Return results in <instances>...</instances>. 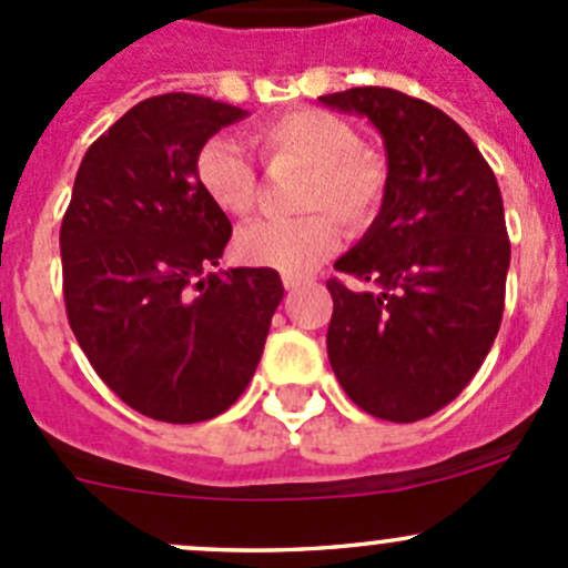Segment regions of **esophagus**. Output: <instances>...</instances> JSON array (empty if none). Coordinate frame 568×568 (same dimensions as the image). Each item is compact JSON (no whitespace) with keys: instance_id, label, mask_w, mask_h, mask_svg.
<instances>
[{"instance_id":"obj_1","label":"esophagus","mask_w":568,"mask_h":568,"mask_svg":"<svg viewBox=\"0 0 568 568\" xmlns=\"http://www.w3.org/2000/svg\"><path fill=\"white\" fill-rule=\"evenodd\" d=\"M302 283H305V277H296V274H283L285 291H296Z\"/></svg>"}]
</instances>
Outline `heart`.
<instances>
[{"label": "heart", "mask_w": 568, "mask_h": 568, "mask_svg": "<svg viewBox=\"0 0 568 568\" xmlns=\"http://www.w3.org/2000/svg\"><path fill=\"white\" fill-rule=\"evenodd\" d=\"M250 142L272 170L302 168L294 205L307 214L266 220L244 227L236 255L250 266L283 274H307L348 233H365L387 197L390 168L376 148L363 145L348 120L326 109H291L250 131ZM194 178L205 197L231 216H247L257 205L261 178L247 153L225 136L205 142L194 159Z\"/></svg>", "instance_id": "1"}]
</instances>
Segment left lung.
Listing matches in <instances>:
<instances>
[{
  "label": "left lung",
  "mask_w": 568,
  "mask_h": 568,
  "mask_svg": "<svg viewBox=\"0 0 568 568\" xmlns=\"http://www.w3.org/2000/svg\"><path fill=\"white\" fill-rule=\"evenodd\" d=\"M321 104L379 129L390 183L379 216L326 280V354L368 415L415 423L459 395L495 343L511 242L497 178L443 109L390 88H352Z\"/></svg>",
  "instance_id": "8db88e82"
}]
</instances>
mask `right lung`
Masks as SVG:
<instances>
[{
  "label": "right lung",
  "mask_w": 568,
  "mask_h": 568,
  "mask_svg": "<svg viewBox=\"0 0 568 568\" xmlns=\"http://www.w3.org/2000/svg\"><path fill=\"white\" fill-rule=\"evenodd\" d=\"M244 114L192 93L140 101L88 148L62 216L68 324L109 390L153 420L236 404L283 300L274 268L209 272L233 227L194 159Z\"/></svg>",
  "instance_id": "add662e5"
}]
</instances>
